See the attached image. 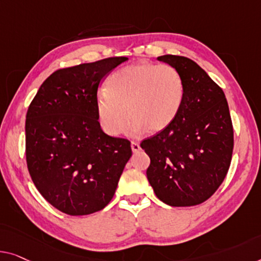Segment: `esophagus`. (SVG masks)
Instances as JSON below:
<instances>
[{
	"instance_id": "34e87169",
	"label": "esophagus",
	"mask_w": 261,
	"mask_h": 261,
	"mask_svg": "<svg viewBox=\"0 0 261 261\" xmlns=\"http://www.w3.org/2000/svg\"><path fill=\"white\" fill-rule=\"evenodd\" d=\"M131 149H132V151H134V152H138V151L141 150V145H139L138 142L132 141L131 142Z\"/></svg>"
}]
</instances>
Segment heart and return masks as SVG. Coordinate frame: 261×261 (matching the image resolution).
Masks as SVG:
<instances>
[{
  "label": "heart",
  "instance_id": "obj_1",
  "mask_svg": "<svg viewBox=\"0 0 261 261\" xmlns=\"http://www.w3.org/2000/svg\"><path fill=\"white\" fill-rule=\"evenodd\" d=\"M184 95V81L176 68L141 62L109 77L107 90L97 93V117L102 129L111 136L122 134L129 116L130 134L145 129L157 134L178 117Z\"/></svg>",
  "mask_w": 261,
  "mask_h": 261
}]
</instances>
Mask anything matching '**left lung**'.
<instances>
[{
	"label": "left lung",
	"mask_w": 261,
	"mask_h": 261,
	"mask_svg": "<svg viewBox=\"0 0 261 261\" xmlns=\"http://www.w3.org/2000/svg\"><path fill=\"white\" fill-rule=\"evenodd\" d=\"M158 60L180 72L185 95L174 122L141 143L151 161L147 179L165 204H201L217 191L230 169L234 141L226 97L190 58L164 55Z\"/></svg>",
	"instance_id": "8db88e82"
}]
</instances>
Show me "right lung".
Masks as SVG:
<instances>
[{
    "mask_svg": "<svg viewBox=\"0 0 261 261\" xmlns=\"http://www.w3.org/2000/svg\"><path fill=\"white\" fill-rule=\"evenodd\" d=\"M126 57L56 70L31 100L25 119V159L35 186L61 212L84 216L114 197L132 151L130 141L100 129L98 85Z\"/></svg>",
    "mask_w": 261,
    "mask_h": 261,
    "instance_id": "right-lung-1",
    "label": "right lung"
}]
</instances>
